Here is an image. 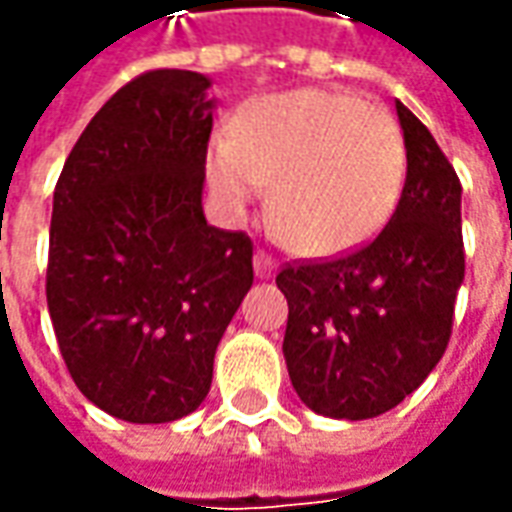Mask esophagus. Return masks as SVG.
Instances as JSON below:
<instances>
[{
    "mask_svg": "<svg viewBox=\"0 0 512 512\" xmlns=\"http://www.w3.org/2000/svg\"><path fill=\"white\" fill-rule=\"evenodd\" d=\"M253 273H256V278H273L276 276V262L264 253H256L253 256Z\"/></svg>",
    "mask_w": 512,
    "mask_h": 512,
    "instance_id": "esophagus-1",
    "label": "esophagus"
}]
</instances>
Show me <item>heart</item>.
Segmentation results:
<instances>
[{"label":"heart","instance_id":"obj_1","mask_svg":"<svg viewBox=\"0 0 512 512\" xmlns=\"http://www.w3.org/2000/svg\"><path fill=\"white\" fill-rule=\"evenodd\" d=\"M396 122L345 91L298 88L253 102L239 136L220 130L206 175L225 217L242 220L270 186V222L303 256H337L382 231L404 186Z\"/></svg>","mask_w":512,"mask_h":512}]
</instances>
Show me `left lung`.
<instances>
[{"label":"left lung","mask_w":512,"mask_h":512,"mask_svg":"<svg viewBox=\"0 0 512 512\" xmlns=\"http://www.w3.org/2000/svg\"><path fill=\"white\" fill-rule=\"evenodd\" d=\"M407 178L384 231L357 253L287 267L284 359L303 404L337 421L398 407L438 365L465 278L463 186L426 125L396 100Z\"/></svg>","instance_id":"1"}]
</instances>
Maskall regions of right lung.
<instances>
[{
    "instance_id": "1",
    "label": "right lung",
    "mask_w": 512,
    "mask_h": 512,
    "mask_svg": "<svg viewBox=\"0 0 512 512\" xmlns=\"http://www.w3.org/2000/svg\"><path fill=\"white\" fill-rule=\"evenodd\" d=\"M211 80L158 69L102 105L52 197L47 306L80 393L128 424L209 396L214 354L253 284V245L203 214Z\"/></svg>"
}]
</instances>
